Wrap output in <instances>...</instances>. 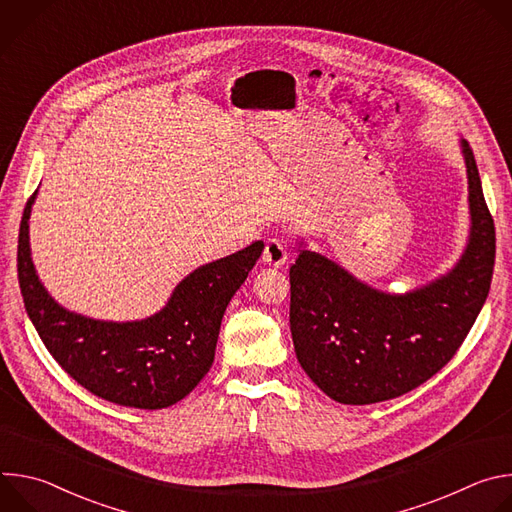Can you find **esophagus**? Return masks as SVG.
Returning <instances> with one entry per match:
<instances>
[{
    "mask_svg": "<svg viewBox=\"0 0 512 512\" xmlns=\"http://www.w3.org/2000/svg\"><path fill=\"white\" fill-rule=\"evenodd\" d=\"M287 261V249L281 241L277 239H269L265 243V251H263V263L269 267H281Z\"/></svg>",
    "mask_w": 512,
    "mask_h": 512,
    "instance_id": "1",
    "label": "esophagus"
}]
</instances>
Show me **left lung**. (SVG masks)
Segmentation results:
<instances>
[{
	"label": "left lung",
	"mask_w": 512,
	"mask_h": 512,
	"mask_svg": "<svg viewBox=\"0 0 512 512\" xmlns=\"http://www.w3.org/2000/svg\"><path fill=\"white\" fill-rule=\"evenodd\" d=\"M460 148L470 235L446 275L395 294L356 279L300 241L289 269L291 338L306 375L338 403L395 399L431 379L456 354L486 302L496 253L494 221L466 139Z\"/></svg>",
	"instance_id": "1"
}]
</instances>
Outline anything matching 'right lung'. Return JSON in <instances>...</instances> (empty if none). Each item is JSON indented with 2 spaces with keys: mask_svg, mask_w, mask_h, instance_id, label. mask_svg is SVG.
Here are the masks:
<instances>
[{
  "mask_svg": "<svg viewBox=\"0 0 512 512\" xmlns=\"http://www.w3.org/2000/svg\"><path fill=\"white\" fill-rule=\"evenodd\" d=\"M18 237V279L26 312L60 367L93 395L135 409H164L184 399L210 371L218 332L235 291L263 253V241L200 265L143 320H95L62 308L40 281L30 251V214Z\"/></svg>",
  "mask_w": 512,
  "mask_h": 512,
  "instance_id": "1",
  "label": "right lung"
}]
</instances>
